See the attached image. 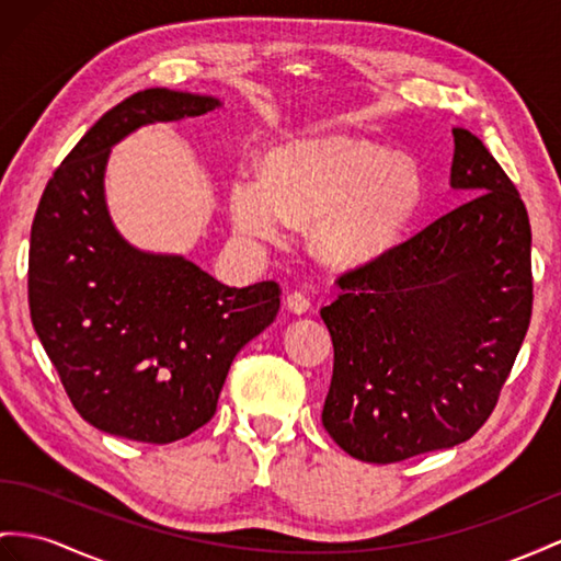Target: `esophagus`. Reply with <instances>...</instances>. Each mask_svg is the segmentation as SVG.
<instances>
[{
    "mask_svg": "<svg viewBox=\"0 0 561 561\" xmlns=\"http://www.w3.org/2000/svg\"><path fill=\"white\" fill-rule=\"evenodd\" d=\"M286 308H289L294 314H306L310 310V298L304 291H294L286 296Z\"/></svg>",
    "mask_w": 561,
    "mask_h": 561,
    "instance_id": "34e87169",
    "label": "esophagus"
}]
</instances>
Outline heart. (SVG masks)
<instances>
[{
	"label": "heart",
	"mask_w": 561,
	"mask_h": 561,
	"mask_svg": "<svg viewBox=\"0 0 561 561\" xmlns=\"http://www.w3.org/2000/svg\"><path fill=\"white\" fill-rule=\"evenodd\" d=\"M422 198L417 163L365 139H314L279 149L265 178H237L229 215L247 239L275 241L289 220H318L312 243L327 263L357 265L383 253Z\"/></svg>",
	"instance_id": "1"
}]
</instances>
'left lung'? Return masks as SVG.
I'll return each instance as SVG.
<instances>
[{
  "label": "left lung",
  "instance_id": "obj_1",
  "mask_svg": "<svg viewBox=\"0 0 561 561\" xmlns=\"http://www.w3.org/2000/svg\"><path fill=\"white\" fill-rule=\"evenodd\" d=\"M450 186L469 196L377 261L339 277L320 310L334 343L322 424L363 462L469 440L491 417L534 306L530 225L505 170L453 127Z\"/></svg>",
  "mask_w": 561,
  "mask_h": 561
}]
</instances>
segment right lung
<instances>
[{
	"mask_svg": "<svg viewBox=\"0 0 561 561\" xmlns=\"http://www.w3.org/2000/svg\"><path fill=\"white\" fill-rule=\"evenodd\" d=\"M218 96L151 88L106 111L39 198L31 320L70 403L111 436L172 443L218 408L229 365L275 322L279 284L225 286L175 253L139 251L111 220L108 153L144 125L198 118Z\"/></svg>",
	"mask_w": 561,
	"mask_h": 561,
	"instance_id": "obj_1",
	"label": "right lung"
}]
</instances>
